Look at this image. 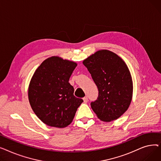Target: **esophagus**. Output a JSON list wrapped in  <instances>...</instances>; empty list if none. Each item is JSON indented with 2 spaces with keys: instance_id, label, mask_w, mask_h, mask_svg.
I'll return each mask as SVG.
<instances>
[{
  "instance_id": "1",
  "label": "esophagus",
  "mask_w": 161,
  "mask_h": 161,
  "mask_svg": "<svg viewBox=\"0 0 161 161\" xmlns=\"http://www.w3.org/2000/svg\"><path fill=\"white\" fill-rule=\"evenodd\" d=\"M83 101H84V103H87L88 98H87V97H85L83 98Z\"/></svg>"
}]
</instances>
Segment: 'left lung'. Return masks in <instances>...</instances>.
I'll use <instances>...</instances> for the list:
<instances>
[{
  "label": "left lung",
  "mask_w": 161,
  "mask_h": 161,
  "mask_svg": "<svg viewBox=\"0 0 161 161\" xmlns=\"http://www.w3.org/2000/svg\"><path fill=\"white\" fill-rule=\"evenodd\" d=\"M83 64L91 75L98 90L97 99L91 103L100 120L109 122L118 119L131 103L132 81L125 63L108 50H100Z\"/></svg>",
  "instance_id": "obj_1"
}]
</instances>
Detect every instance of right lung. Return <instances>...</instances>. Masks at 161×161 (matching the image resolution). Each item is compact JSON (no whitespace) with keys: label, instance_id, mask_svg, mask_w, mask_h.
<instances>
[{"label":"right lung","instance_id":"obj_1","mask_svg":"<svg viewBox=\"0 0 161 161\" xmlns=\"http://www.w3.org/2000/svg\"><path fill=\"white\" fill-rule=\"evenodd\" d=\"M77 66L58 57L47 58L34 74L29 87V100L39 119L50 126L64 128L69 125L77 109L83 102L74 95L69 83Z\"/></svg>","mask_w":161,"mask_h":161}]
</instances>
